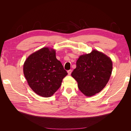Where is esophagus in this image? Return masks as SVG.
Here are the masks:
<instances>
[{
	"instance_id": "34e87169",
	"label": "esophagus",
	"mask_w": 131,
	"mask_h": 131,
	"mask_svg": "<svg viewBox=\"0 0 131 131\" xmlns=\"http://www.w3.org/2000/svg\"><path fill=\"white\" fill-rule=\"evenodd\" d=\"M72 70H68L67 71V72H68V75H70L71 74V73H72Z\"/></svg>"
}]
</instances>
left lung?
<instances>
[{
  "instance_id": "left-lung-1",
  "label": "left lung",
  "mask_w": 131,
  "mask_h": 131,
  "mask_svg": "<svg viewBox=\"0 0 131 131\" xmlns=\"http://www.w3.org/2000/svg\"><path fill=\"white\" fill-rule=\"evenodd\" d=\"M113 69L111 59L101 52L93 50L80 56L72 76L78 82L81 92L91 97L104 88L109 80Z\"/></svg>"
}]
</instances>
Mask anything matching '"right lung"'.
Masks as SVG:
<instances>
[{
  "label": "right lung",
  "mask_w": 131,
  "mask_h": 131,
  "mask_svg": "<svg viewBox=\"0 0 131 131\" xmlns=\"http://www.w3.org/2000/svg\"><path fill=\"white\" fill-rule=\"evenodd\" d=\"M23 73L30 88L43 97L52 96L68 74L56 58V51L48 47H43L27 58Z\"/></svg>",
  "instance_id": "obj_1"
}]
</instances>
